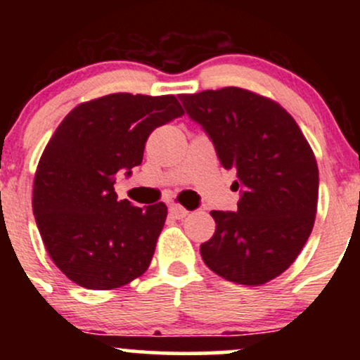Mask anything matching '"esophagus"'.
<instances>
[{
    "label": "esophagus",
    "instance_id": "esophagus-1",
    "mask_svg": "<svg viewBox=\"0 0 360 360\" xmlns=\"http://www.w3.org/2000/svg\"><path fill=\"white\" fill-rule=\"evenodd\" d=\"M169 213H171L172 218H176V220H183V218L188 214V210H184L181 205H171L169 206Z\"/></svg>",
    "mask_w": 360,
    "mask_h": 360
}]
</instances>
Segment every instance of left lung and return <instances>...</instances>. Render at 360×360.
Returning <instances> with one entry per match:
<instances>
[{
    "instance_id": "obj_1",
    "label": "left lung",
    "mask_w": 360,
    "mask_h": 360,
    "mask_svg": "<svg viewBox=\"0 0 360 360\" xmlns=\"http://www.w3.org/2000/svg\"><path fill=\"white\" fill-rule=\"evenodd\" d=\"M186 113L212 139L240 188L237 212H212L213 237L200 252L214 274L266 284L295 262L315 223L318 166L298 123L279 103L235 88L181 94Z\"/></svg>"
}]
</instances>
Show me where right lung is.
I'll return each instance as SVG.
<instances>
[{
	"mask_svg": "<svg viewBox=\"0 0 360 360\" xmlns=\"http://www.w3.org/2000/svg\"><path fill=\"white\" fill-rule=\"evenodd\" d=\"M183 115L174 94L115 93L77 105L53 131L32 206L45 249L72 283L108 291L148 269L167 206L118 201L115 176L140 166L148 135Z\"/></svg>",
	"mask_w": 360,
	"mask_h": 360,
	"instance_id": "right-lung-1",
	"label": "right lung"
}]
</instances>
